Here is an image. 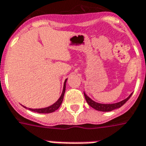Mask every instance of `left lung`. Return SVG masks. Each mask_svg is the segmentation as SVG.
<instances>
[{
  "label": "left lung",
  "mask_w": 146,
  "mask_h": 146,
  "mask_svg": "<svg viewBox=\"0 0 146 146\" xmlns=\"http://www.w3.org/2000/svg\"><path fill=\"white\" fill-rule=\"evenodd\" d=\"M131 95H132V94L128 98H127L124 100H123V101H119V102H117V103H114V104H101V103H98L96 101H93L91 98H89L84 92L85 98H86V101L88 103V104L93 108L101 111H111L112 110H114V109L120 108L121 106H123L130 99Z\"/></svg>",
  "instance_id": "1"
}]
</instances>
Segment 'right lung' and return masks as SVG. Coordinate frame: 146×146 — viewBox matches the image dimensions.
<instances>
[{
	"label": "right lung",
	"instance_id": "1",
	"mask_svg": "<svg viewBox=\"0 0 146 146\" xmlns=\"http://www.w3.org/2000/svg\"><path fill=\"white\" fill-rule=\"evenodd\" d=\"M67 80L68 78L65 80L64 84V88H63V91H62V94L60 95V97L59 98L57 101L55 102L54 104H52L50 106L48 107H46V108H28L29 110L31 111H35V112H38V113H51V112H53L56 110H57L60 106L61 105L62 102H63V100H64V93H65V89H66V82H67ZM24 108H27V107H24Z\"/></svg>",
	"mask_w": 146,
	"mask_h": 146
}]
</instances>
